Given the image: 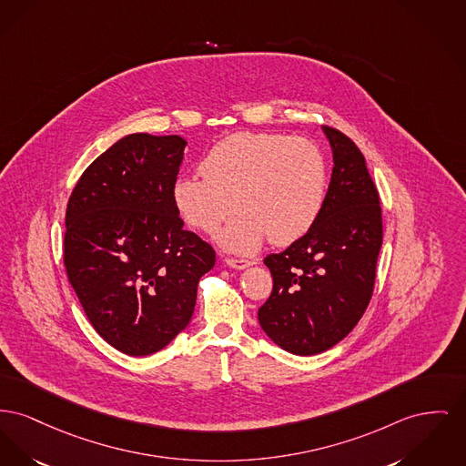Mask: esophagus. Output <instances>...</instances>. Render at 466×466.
I'll use <instances>...</instances> for the list:
<instances>
[{
	"mask_svg": "<svg viewBox=\"0 0 466 466\" xmlns=\"http://www.w3.org/2000/svg\"><path fill=\"white\" fill-rule=\"evenodd\" d=\"M253 262L247 258H227V266L232 269H247Z\"/></svg>",
	"mask_w": 466,
	"mask_h": 466,
	"instance_id": "34e87169",
	"label": "esophagus"
}]
</instances>
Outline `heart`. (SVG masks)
Masks as SVG:
<instances>
[{
	"instance_id": "b5f03b06",
	"label": "heart",
	"mask_w": 466,
	"mask_h": 466,
	"mask_svg": "<svg viewBox=\"0 0 466 466\" xmlns=\"http://www.w3.org/2000/svg\"><path fill=\"white\" fill-rule=\"evenodd\" d=\"M200 176H179L172 206L190 227L218 234L234 253H255L269 241L290 245L315 225L328 193V164L317 144L283 134L239 132L219 140L200 162Z\"/></svg>"
}]
</instances>
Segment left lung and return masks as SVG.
I'll return each instance as SVG.
<instances>
[{
  "instance_id": "obj_1",
  "label": "left lung",
  "mask_w": 466,
  "mask_h": 466,
  "mask_svg": "<svg viewBox=\"0 0 466 466\" xmlns=\"http://www.w3.org/2000/svg\"><path fill=\"white\" fill-rule=\"evenodd\" d=\"M322 132L334 164L324 209L301 239L264 258L273 292L258 322L296 356L326 352L356 328L371 299L382 248L380 198L362 153L341 132Z\"/></svg>"
}]
</instances>
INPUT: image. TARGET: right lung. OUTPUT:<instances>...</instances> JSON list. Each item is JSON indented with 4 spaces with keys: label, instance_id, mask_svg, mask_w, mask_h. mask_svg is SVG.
Segmentation results:
<instances>
[{
    "label": "right lung",
    "instance_id": "obj_1",
    "mask_svg": "<svg viewBox=\"0 0 466 466\" xmlns=\"http://www.w3.org/2000/svg\"><path fill=\"white\" fill-rule=\"evenodd\" d=\"M185 147L179 136L128 134L68 200V279L93 329L127 356L155 354L190 324L198 279L217 260L172 206Z\"/></svg>",
    "mask_w": 466,
    "mask_h": 466
}]
</instances>
